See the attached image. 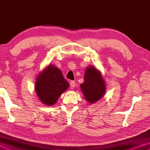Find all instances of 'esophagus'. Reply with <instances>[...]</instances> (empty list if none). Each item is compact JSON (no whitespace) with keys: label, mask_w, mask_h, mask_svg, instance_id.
<instances>
[{"label":"esophagus","mask_w":150,"mask_h":150,"mask_svg":"<svg viewBox=\"0 0 150 150\" xmlns=\"http://www.w3.org/2000/svg\"><path fill=\"white\" fill-rule=\"evenodd\" d=\"M76 82L74 81H71L70 83V88H71V89H74L76 86Z\"/></svg>","instance_id":"34e87169"}]
</instances>
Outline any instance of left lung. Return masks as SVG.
I'll return each instance as SVG.
<instances>
[{"mask_svg":"<svg viewBox=\"0 0 150 150\" xmlns=\"http://www.w3.org/2000/svg\"><path fill=\"white\" fill-rule=\"evenodd\" d=\"M83 80L84 81L81 84L82 93L88 102L94 104L105 94V81L101 72L92 66L86 68Z\"/></svg>","mask_w":150,"mask_h":150,"instance_id":"left-lung-1","label":"left lung"}]
</instances>
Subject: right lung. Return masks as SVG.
Segmentation results:
<instances>
[{"label":"right lung","mask_w":150,"mask_h":150,"mask_svg":"<svg viewBox=\"0 0 150 150\" xmlns=\"http://www.w3.org/2000/svg\"><path fill=\"white\" fill-rule=\"evenodd\" d=\"M35 84L37 96L43 104L47 106L55 104L69 86L61 70L53 64H49L38 74Z\"/></svg>","instance_id":"add662e5"}]
</instances>
